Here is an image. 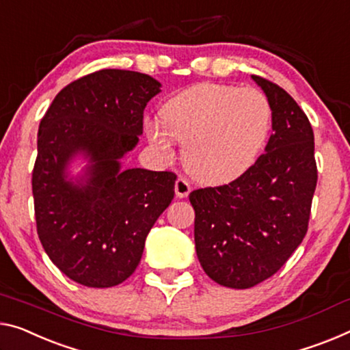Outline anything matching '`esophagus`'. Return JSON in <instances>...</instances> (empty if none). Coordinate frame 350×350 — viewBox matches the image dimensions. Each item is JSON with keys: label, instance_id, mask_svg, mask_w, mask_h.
I'll use <instances>...</instances> for the list:
<instances>
[{"label": "esophagus", "instance_id": "obj_1", "mask_svg": "<svg viewBox=\"0 0 350 350\" xmlns=\"http://www.w3.org/2000/svg\"><path fill=\"white\" fill-rule=\"evenodd\" d=\"M191 192V185L187 183L186 178H183V176H180L178 180L175 181V193L176 197L178 198H186L187 196H189Z\"/></svg>", "mask_w": 350, "mask_h": 350}]
</instances>
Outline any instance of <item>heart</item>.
Here are the masks:
<instances>
[{
  "label": "heart",
  "mask_w": 350,
  "mask_h": 350,
  "mask_svg": "<svg viewBox=\"0 0 350 350\" xmlns=\"http://www.w3.org/2000/svg\"><path fill=\"white\" fill-rule=\"evenodd\" d=\"M159 119L163 127L147 120L144 131L161 157H174V139L183 145V163L192 176L227 183L260 157L272 128V106L255 88L200 83L165 101Z\"/></svg>",
  "instance_id": "heart-1"
}]
</instances>
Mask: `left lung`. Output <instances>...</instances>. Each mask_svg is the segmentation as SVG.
<instances>
[{
	"label": "left lung",
	"mask_w": 350,
	"mask_h": 350,
	"mask_svg": "<svg viewBox=\"0 0 350 350\" xmlns=\"http://www.w3.org/2000/svg\"><path fill=\"white\" fill-rule=\"evenodd\" d=\"M252 79L272 106L266 153L228 185L189 193L198 261L209 278L234 289L267 280L294 254L308 230L318 183L308 117L280 85Z\"/></svg>",
	"instance_id": "8db88e82"
}]
</instances>
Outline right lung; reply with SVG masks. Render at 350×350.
Wrapping results in <instances>:
<instances>
[{
	"instance_id": "obj_1",
	"label": "right lung",
	"mask_w": 350,
	"mask_h": 350,
	"mask_svg": "<svg viewBox=\"0 0 350 350\" xmlns=\"http://www.w3.org/2000/svg\"><path fill=\"white\" fill-rule=\"evenodd\" d=\"M161 84L145 73L105 68L59 92L40 120L32 196L46 255L73 282L111 288L142 258L148 231L175 196L174 172L122 170L144 131V109ZM90 159L79 180L66 167Z\"/></svg>"
}]
</instances>
